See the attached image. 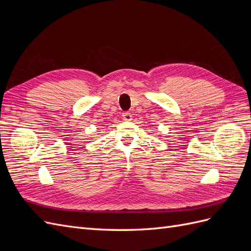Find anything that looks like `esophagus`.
Returning a JSON list of instances; mask_svg holds the SVG:
<instances>
[{"label": "esophagus", "instance_id": "esophagus-1", "mask_svg": "<svg viewBox=\"0 0 251 251\" xmlns=\"http://www.w3.org/2000/svg\"><path fill=\"white\" fill-rule=\"evenodd\" d=\"M123 118L126 121H131L132 120V114L130 112H125V113H123Z\"/></svg>", "mask_w": 251, "mask_h": 251}]
</instances>
